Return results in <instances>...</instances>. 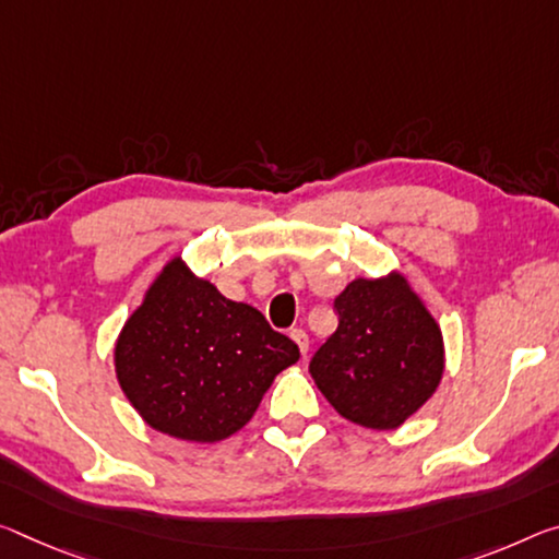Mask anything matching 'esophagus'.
Masks as SVG:
<instances>
[{
    "label": "esophagus",
    "mask_w": 559,
    "mask_h": 559,
    "mask_svg": "<svg viewBox=\"0 0 559 559\" xmlns=\"http://www.w3.org/2000/svg\"><path fill=\"white\" fill-rule=\"evenodd\" d=\"M290 338L296 341L298 350L304 353V356H306V353H308V333L304 331V328H294V331H290Z\"/></svg>",
    "instance_id": "34e87169"
}]
</instances>
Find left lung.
<instances>
[{"instance_id": "1", "label": "left lung", "mask_w": 559, "mask_h": 559, "mask_svg": "<svg viewBox=\"0 0 559 559\" xmlns=\"http://www.w3.org/2000/svg\"><path fill=\"white\" fill-rule=\"evenodd\" d=\"M333 311L338 328L308 366L318 391L362 428H397L440 383L436 318L403 276L353 281L333 300Z\"/></svg>"}]
</instances>
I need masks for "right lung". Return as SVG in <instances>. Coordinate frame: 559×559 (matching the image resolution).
Listing matches in <instances>:
<instances>
[{"mask_svg": "<svg viewBox=\"0 0 559 559\" xmlns=\"http://www.w3.org/2000/svg\"><path fill=\"white\" fill-rule=\"evenodd\" d=\"M121 391L154 430L216 442L251 420L298 345L261 311L218 294L174 259L117 343Z\"/></svg>", "mask_w": 559, "mask_h": 559, "instance_id": "obj_1", "label": "right lung"}]
</instances>
